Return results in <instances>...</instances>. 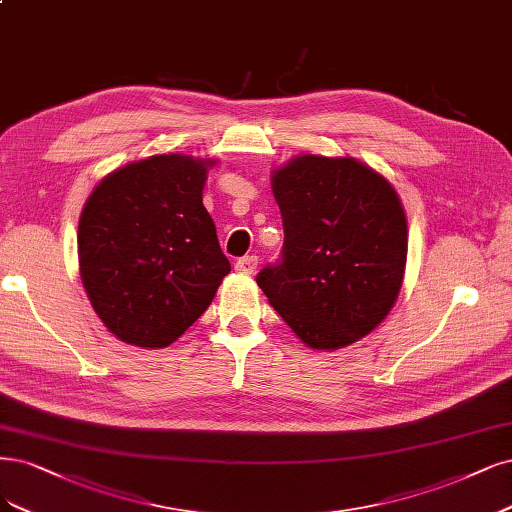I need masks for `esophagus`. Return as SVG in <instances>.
<instances>
[{"mask_svg":"<svg viewBox=\"0 0 512 512\" xmlns=\"http://www.w3.org/2000/svg\"><path fill=\"white\" fill-rule=\"evenodd\" d=\"M258 267V256H243L235 262V269L239 273H245V275H252Z\"/></svg>","mask_w":512,"mask_h":512,"instance_id":"1","label":"esophagus"}]
</instances>
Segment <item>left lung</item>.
Listing matches in <instances>:
<instances>
[{"mask_svg":"<svg viewBox=\"0 0 512 512\" xmlns=\"http://www.w3.org/2000/svg\"><path fill=\"white\" fill-rule=\"evenodd\" d=\"M284 224L277 262L256 275L271 307L313 349H339L394 307L407 262L396 190L356 158L305 154L273 175Z\"/></svg>","mask_w":512,"mask_h":512,"instance_id":"obj_1","label":"left lung"}]
</instances>
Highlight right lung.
<instances>
[{
  "mask_svg": "<svg viewBox=\"0 0 512 512\" xmlns=\"http://www.w3.org/2000/svg\"><path fill=\"white\" fill-rule=\"evenodd\" d=\"M207 165L150 156L110 173L84 205L82 284L120 341L167 347L199 320L231 271L203 207Z\"/></svg>",
  "mask_w": 512,
  "mask_h": 512,
  "instance_id": "add662e5",
  "label": "right lung"
}]
</instances>
